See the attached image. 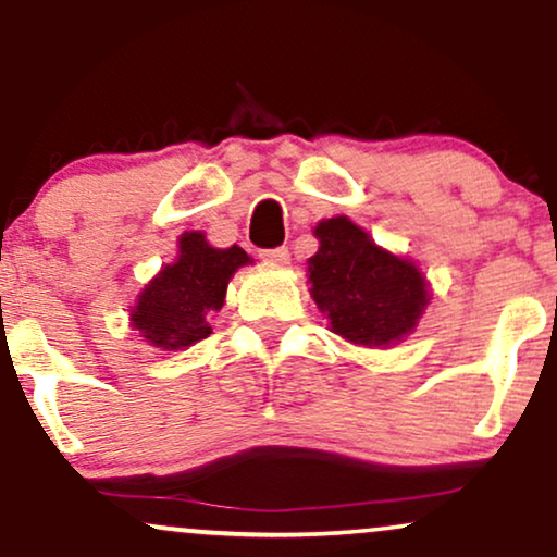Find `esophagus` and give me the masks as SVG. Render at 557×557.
Masks as SVG:
<instances>
[{"mask_svg":"<svg viewBox=\"0 0 557 557\" xmlns=\"http://www.w3.org/2000/svg\"><path fill=\"white\" fill-rule=\"evenodd\" d=\"M259 257L264 261H270V264H287V261H290V251H287L285 246L264 248V251H259Z\"/></svg>","mask_w":557,"mask_h":557,"instance_id":"obj_1","label":"esophagus"}]
</instances>
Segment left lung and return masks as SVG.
<instances>
[{
    "label": "left lung",
    "mask_w": 557,
    "mask_h": 557,
    "mask_svg": "<svg viewBox=\"0 0 557 557\" xmlns=\"http://www.w3.org/2000/svg\"><path fill=\"white\" fill-rule=\"evenodd\" d=\"M319 251L309 259L311 298L335 335L356 345H393L419 324L430 304L413 261L385 251L348 216L314 227Z\"/></svg>",
    "instance_id": "left-lung-1"
}]
</instances>
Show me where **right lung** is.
I'll list each match as a JSON object with an SVG mask.
<instances>
[{
    "mask_svg": "<svg viewBox=\"0 0 557 557\" xmlns=\"http://www.w3.org/2000/svg\"><path fill=\"white\" fill-rule=\"evenodd\" d=\"M172 264L140 290L131 324L146 343L162 350H183L212 335L209 314L225 304L227 283L251 257L240 246L214 248L203 233H183Z\"/></svg>",
    "mask_w": 557,
    "mask_h": 557,
    "instance_id": "obj_1",
    "label": "right lung"
}]
</instances>
